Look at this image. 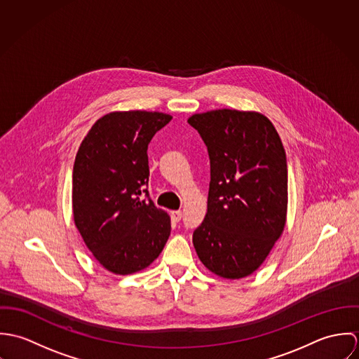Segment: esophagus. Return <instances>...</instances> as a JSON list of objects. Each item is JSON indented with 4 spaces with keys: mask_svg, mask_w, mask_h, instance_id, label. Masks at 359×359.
<instances>
[{
    "mask_svg": "<svg viewBox=\"0 0 359 359\" xmlns=\"http://www.w3.org/2000/svg\"><path fill=\"white\" fill-rule=\"evenodd\" d=\"M171 218H172L175 222L181 221V218H182V211H181V210H177V211H171Z\"/></svg>",
    "mask_w": 359,
    "mask_h": 359,
    "instance_id": "1",
    "label": "esophagus"
}]
</instances>
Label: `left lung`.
I'll use <instances>...</instances> for the list:
<instances>
[{
    "label": "left lung",
    "instance_id": "8db88e82",
    "mask_svg": "<svg viewBox=\"0 0 359 359\" xmlns=\"http://www.w3.org/2000/svg\"><path fill=\"white\" fill-rule=\"evenodd\" d=\"M210 158L207 214L194 232L205 266L226 279L253 273L282 235L287 163L272 123L231 109L194 114Z\"/></svg>",
    "mask_w": 359,
    "mask_h": 359
}]
</instances>
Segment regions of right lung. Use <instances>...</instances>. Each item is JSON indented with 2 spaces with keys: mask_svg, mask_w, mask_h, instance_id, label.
I'll use <instances>...</instances> for the list:
<instances>
[{
  "mask_svg": "<svg viewBox=\"0 0 359 359\" xmlns=\"http://www.w3.org/2000/svg\"><path fill=\"white\" fill-rule=\"evenodd\" d=\"M171 120L157 111H114L88 131L73 167V215L87 248L107 271L151 265L171 231L148 192V145Z\"/></svg>",
  "mask_w": 359,
  "mask_h": 359,
  "instance_id": "right-lung-1",
  "label": "right lung"
}]
</instances>
